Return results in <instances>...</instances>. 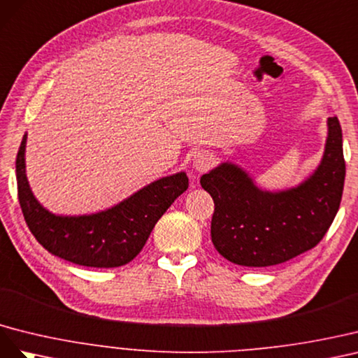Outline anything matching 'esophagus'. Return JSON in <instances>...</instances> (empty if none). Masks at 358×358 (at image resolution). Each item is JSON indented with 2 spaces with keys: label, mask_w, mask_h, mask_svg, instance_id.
<instances>
[{
  "label": "esophagus",
  "mask_w": 358,
  "mask_h": 358,
  "mask_svg": "<svg viewBox=\"0 0 358 358\" xmlns=\"http://www.w3.org/2000/svg\"><path fill=\"white\" fill-rule=\"evenodd\" d=\"M213 163H214V156L211 155V152L201 151L195 156V159H193V168L199 172H203V171L210 169L213 166Z\"/></svg>",
  "instance_id": "1"
}]
</instances>
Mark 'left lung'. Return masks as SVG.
Instances as JSON below:
<instances>
[{
	"label": "left lung",
	"instance_id": "obj_1",
	"mask_svg": "<svg viewBox=\"0 0 358 358\" xmlns=\"http://www.w3.org/2000/svg\"><path fill=\"white\" fill-rule=\"evenodd\" d=\"M345 182L342 129L329 118L321 165L299 187L264 192L232 163L201 177L214 201L211 241L228 261L244 267L287 262L318 244L339 210Z\"/></svg>",
	"mask_w": 358,
	"mask_h": 358
}]
</instances>
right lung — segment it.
Returning <instances> with one entry per match:
<instances>
[{
    "instance_id": "add662e5",
    "label": "right lung",
    "mask_w": 358,
    "mask_h": 358,
    "mask_svg": "<svg viewBox=\"0 0 358 358\" xmlns=\"http://www.w3.org/2000/svg\"><path fill=\"white\" fill-rule=\"evenodd\" d=\"M25 142L16 157L17 198L36 240L55 257L84 267H121L136 258L157 220L189 187L185 172L160 178L106 211L90 216H55L29 190L25 176Z\"/></svg>"
}]
</instances>
